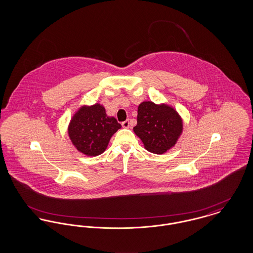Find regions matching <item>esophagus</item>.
Returning <instances> with one entry per match:
<instances>
[{"label":"esophagus","mask_w":253,"mask_h":253,"mask_svg":"<svg viewBox=\"0 0 253 253\" xmlns=\"http://www.w3.org/2000/svg\"><path fill=\"white\" fill-rule=\"evenodd\" d=\"M121 126H122L123 128H129V127H130V122H129V121H123V122L121 123Z\"/></svg>","instance_id":"1"}]
</instances>
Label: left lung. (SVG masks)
<instances>
[{"label": "left lung", "mask_w": 253, "mask_h": 253, "mask_svg": "<svg viewBox=\"0 0 253 253\" xmlns=\"http://www.w3.org/2000/svg\"><path fill=\"white\" fill-rule=\"evenodd\" d=\"M133 132L149 152L164 154L180 135L182 121L178 114L167 105L145 101L137 109V124Z\"/></svg>", "instance_id": "1"}]
</instances>
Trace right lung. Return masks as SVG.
Wrapping results in <instances>:
<instances>
[{"label":"right lung","mask_w":253,"mask_h":253,"mask_svg":"<svg viewBox=\"0 0 253 253\" xmlns=\"http://www.w3.org/2000/svg\"><path fill=\"white\" fill-rule=\"evenodd\" d=\"M121 127L115 118L106 116L103 106L95 104L77 112L70 122L68 133L78 151L96 157L105 151L111 136Z\"/></svg>","instance_id":"obj_1"}]
</instances>
